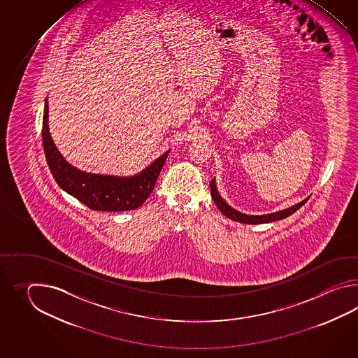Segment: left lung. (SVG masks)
Wrapping results in <instances>:
<instances>
[{"instance_id":"obj_1","label":"left lung","mask_w":358,"mask_h":358,"mask_svg":"<svg viewBox=\"0 0 358 358\" xmlns=\"http://www.w3.org/2000/svg\"><path fill=\"white\" fill-rule=\"evenodd\" d=\"M210 188H211V196H213V202L219 207V210H220L221 213H224L229 219L238 221V222H242V224H265V222L282 220V219L288 217L292 213H294L297 210H299V208L307 202V199H308V198H306L302 202H299L297 205L292 206L289 208H285V210H282V211L255 216V215H245V213H239V211L234 210L233 207H230V206L221 198L219 192L216 189L215 179H213L211 182H210Z\"/></svg>"}]
</instances>
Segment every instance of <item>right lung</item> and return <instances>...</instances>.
Returning <instances> with one entry per match:
<instances>
[{
	"label": "right lung",
	"instance_id": "right-lung-1",
	"mask_svg": "<svg viewBox=\"0 0 358 358\" xmlns=\"http://www.w3.org/2000/svg\"><path fill=\"white\" fill-rule=\"evenodd\" d=\"M42 142L47 164L60 188L94 211H130L143 205L151 194L168 152L134 176H99L71 166L57 151L48 130V103L45 106Z\"/></svg>",
	"mask_w": 358,
	"mask_h": 358
}]
</instances>
